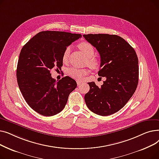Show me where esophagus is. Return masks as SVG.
<instances>
[{
  "label": "esophagus",
  "instance_id": "esophagus-1",
  "mask_svg": "<svg viewBox=\"0 0 159 159\" xmlns=\"http://www.w3.org/2000/svg\"><path fill=\"white\" fill-rule=\"evenodd\" d=\"M77 84H78V86H79V85H80V84H82L83 82H81V81L77 80Z\"/></svg>",
  "mask_w": 159,
  "mask_h": 159
}]
</instances>
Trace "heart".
Masks as SVG:
<instances>
[{
	"instance_id": "obj_1",
	"label": "heart",
	"mask_w": 159,
	"mask_h": 159,
	"mask_svg": "<svg viewBox=\"0 0 159 159\" xmlns=\"http://www.w3.org/2000/svg\"><path fill=\"white\" fill-rule=\"evenodd\" d=\"M79 48L81 50L88 58V64L92 67V68H95L98 64V61L95 58L93 57L95 53V49L93 46L90 43H87V42H82L79 44ZM70 53V47H67L62 55V61L63 62H66L68 61L69 55ZM88 73V70L86 69H78L75 68H70L68 70V73L70 76L75 79L81 80L84 78V75H86Z\"/></svg>"
}]
</instances>
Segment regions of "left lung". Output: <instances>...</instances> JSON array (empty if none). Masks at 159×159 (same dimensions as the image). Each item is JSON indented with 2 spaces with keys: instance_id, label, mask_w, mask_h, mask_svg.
Wrapping results in <instances>:
<instances>
[{
  "instance_id": "left-lung-1",
  "label": "left lung",
  "mask_w": 159,
  "mask_h": 159,
  "mask_svg": "<svg viewBox=\"0 0 159 159\" xmlns=\"http://www.w3.org/2000/svg\"><path fill=\"white\" fill-rule=\"evenodd\" d=\"M101 56L98 76L106 77L101 87L88 82L89 91L84 100L92 112L107 116L126 105L137 89L139 61L135 49L122 37L109 34L83 35Z\"/></svg>"
}]
</instances>
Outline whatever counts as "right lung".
I'll return each instance as SVG.
<instances>
[{"mask_svg":"<svg viewBox=\"0 0 159 159\" xmlns=\"http://www.w3.org/2000/svg\"><path fill=\"white\" fill-rule=\"evenodd\" d=\"M82 35L64 31L38 33L22 48L16 78L27 104L38 113L53 116L66 106L77 82L66 76L58 82L52 77L54 67L61 68L65 49Z\"/></svg>","mask_w":159,"mask_h":159,"instance_id":"right-lung-1","label":"right lung"}]
</instances>
